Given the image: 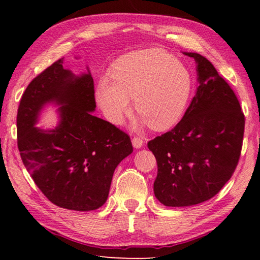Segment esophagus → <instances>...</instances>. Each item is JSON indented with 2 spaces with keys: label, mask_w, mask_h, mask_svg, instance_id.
I'll return each mask as SVG.
<instances>
[{
  "label": "esophagus",
  "mask_w": 260,
  "mask_h": 260,
  "mask_svg": "<svg viewBox=\"0 0 260 260\" xmlns=\"http://www.w3.org/2000/svg\"><path fill=\"white\" fill-rule=\"evenodd\" d=\"M132 143H133V146L135 148H141L143 146V144H144V141H143L142 137L134 136L133 139H132Z\"/></svg>",
  "instance_id": "obj_1"
}]
</instances>
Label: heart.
Instances as JSON below:
<instances>
[{"label":"heart","instance_id":"obj_1","mask_svg":"<svg viewBox=\"0 0 260 260\" xmlns=\"http://www.w3.org/2000/svg\"><path fill=\"white\" fill-rule=\"evenodd\" d=\"M112 79L103 78L97 86L98 103L107 117L119 123L129 112L131 98L155 129L169 128L182 117L193 88L186 66L159 48L124 54L113 66Z\"/></svg>","mask_w":260,"mask_h":260}]
</instances>
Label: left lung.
<instances>
[{
    "label": "left lung",
    "mask_w": 260,
    "mask_h": 260,
    "mask_svg": "<svg viewBox=\"0 0 260 260\" xmlns=\"http://www.w3.org/2000/svg\"><path fill=\"white\" fill-rule=\"evenodd\" d=\"M198 63L199 87L172 129L147 143L157 162L154 194L167 207H189L213 198L233 176L241 154L245 115L213 64Z\"/></svg>",
    "instance_id": "left-lung-1"
}]
</instances>
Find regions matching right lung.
Returning a JSON list of instances; mask_svg holds the SVG:
<instances>
[{
	"instance_id": "1",
	"label": "right lung",
	"mask_w": 260,
	"mask_h": 260,
	"mask_svg": "<svg viewBox=\"0 0 260 260\" xmlns=\"http://www.w3.org/2000/svg\"><path fill=\"white\" fill-rule=\"evenodd\" d=\"M59 59L33 79L20 101L18 148L25 169L49 201L68 210L90 211L106 202L117 165L133 152L128 134L93 116V79L75 77ZM47 102L61 104L54 130L36 127Z\"/></svg>"
}]
</instances>
